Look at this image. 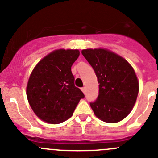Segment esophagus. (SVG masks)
<instances>
[{"label": "esophagus", "instance_id": "esophagus-1", "mask_svg": "<svg viewBox=\"0 0 158 158\" xmlns=\"http://www.w3.org/2000/svg\"><path fill=\"white\" fill-rule=\"evenodd\" d=\"M81 90H82V92H83V93H85H85H86V88L85 87H83L81 89Z\"/></svg>", "mask_w": 158, "mask_h": 158}]
</instances>
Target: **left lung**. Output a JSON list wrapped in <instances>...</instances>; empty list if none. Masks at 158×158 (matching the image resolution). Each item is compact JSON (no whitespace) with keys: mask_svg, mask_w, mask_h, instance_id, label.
Masks as SVG:
<instances>
[{"mask_svg":"<svg viewBox=\"0 0 158 158\" xmlns=\"http://www.w3.org/2000/svg\"><path fill=\"white\" fill-rule=\"evenodd\" d=\"M97 77L99 94L90 103L96 117L106 123L126 118L139 93V82L131 65L118 54L104 49L81 51Z\"/></svg>","mask_w":158,"mask_h":158,"instance_id":"obj_1","label":"left lung"}]
</instances>
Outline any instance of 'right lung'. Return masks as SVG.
Masks as SVG:
<instances>
[{"mask_svg":"<svg viewBox=\"0 0 158 158\" xmlns=\"http://www.w3.org/2000/svg\"><path fill=\"white\" fill-rule=\"evenodd\" d=\"M80 55L78 50H58L40 61L32 71L27 96L40 119L52 124L73 115L84 93L74 85L71 66Z\"/></svg>","mask_w":158,"mask_h":158,"instance_id":"right-lung-1","label":"right lung"}]
</instances>
